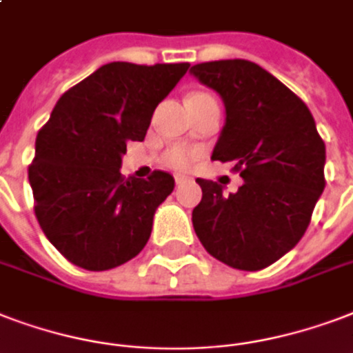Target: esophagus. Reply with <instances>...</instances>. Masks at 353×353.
I'll use <instances>...</instances> for the list:
<instances>
[{
  "label": "esophagus",
  "mask_w": 353,
  "mask_h": 353,
  "mask_svg": "<svg viewBox=\"0 0 353 353\" xmlns=\"http://www.w3.org/2000/svg\"><path fill=\"white\" fill-rule=\"evenodd\" d=\"M192 181V177L187 176V174H176V183L177 185H183V183Z\"/></svg>",
  "instance_id": "1"
}]
</instances>
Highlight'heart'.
Returning <instances> with one entry per match:
<instances>
[{"instance_id":"heart-1","label":"heart","mask_w":353,"mask_h":353,"mask_svg":"<svg viewBox=\"0 0 353 353\" xmlns=\"http://www.w3.org/2000/svg\"><path fill=\"white\" fill-rule=\"evenodd\" d=\"M198 157V152L194 148L185 146V144H177V146H172L168 152L165 153V163L172 168H187L194 163V159Z\"/></svg>"}]
</instances>
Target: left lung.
<instances>
[{"label": "left lung", "instance_id": "8db88e82", "mask_svg": "<svg viewBox=\"0 0 353 353\" xmlns=\"http://www.w3.org/2000/svg\"><path fill=\"white\" fill-rule=\"evenodd\" d=\"M224 101L225 122L212 161H233L236 192L198 177L192 225L203 248L239 270H261L294 248L307 230L324 181L326 146L307 105L259 64L228 59L190 68Z\"/></svg>", "mask_w": 353, "mask_h": 353}]
</instances>
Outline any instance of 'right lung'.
<instances>
[{
  "label": "right lung",
  "mask_w": 353,
  "mask_h": 353,
  "mask_svg": "<svg viewBox=\"0 0 353 353\" xmlns=\"http://www.w3.org/2000/svg\"><path fill=\"white\" fill-rule=\"evenodd\" d=\"M190 64H103L59 98L29 166L34 214L48 241L85 270L141 254L174 177L120 174L128 141H144L153 111Z\"/></svg>",
  "instance_id": "right-lung-1"
}]
</instances>
